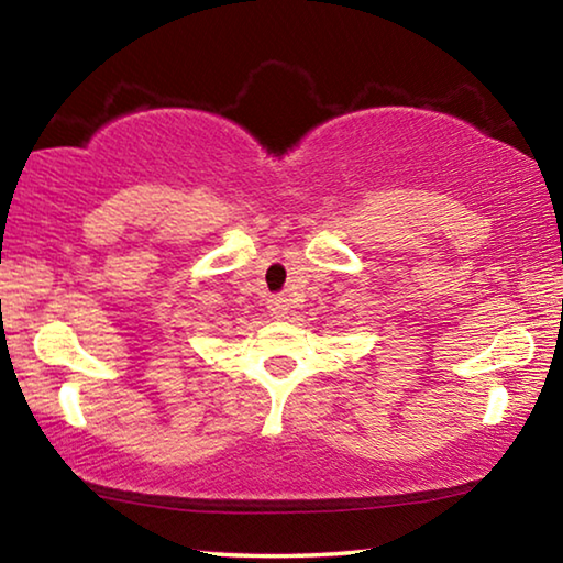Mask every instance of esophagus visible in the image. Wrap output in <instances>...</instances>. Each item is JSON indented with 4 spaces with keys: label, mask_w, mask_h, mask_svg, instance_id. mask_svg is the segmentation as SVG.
<instances>
[{
    "label": "esophagus",
    "mask_w": 563,
    "mask_h": 563,
    "mask_svg": "<svg viewBox=\"0 0 563 563\" xmlns=\"http://www.w3.org/2000/svg\"><path fill=\"white\" fill-rule=\"evenodd\" d=\"M268 310H271V316L275 320H285V318H288L290 305H288V300H285V298H271L268 300Z\"/></svg>",
    "instance_id": "1"
}]
</instances>
